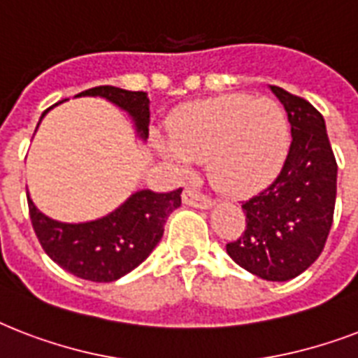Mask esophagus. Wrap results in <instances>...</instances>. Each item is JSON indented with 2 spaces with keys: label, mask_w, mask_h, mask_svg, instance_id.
Masks as SVG:
<instances>
[{
  "label": "esophagus",
  "mask_w": 358,
  "mask_h": 358,
  "mask_svg": "<svg viewBox=\"0 0 358 358\" xmlns=\"http://www.w3.org/2000/svg\"><path fill=\"white\" fill-rule=\"evenodd\" d=\"M182 201H184V204H187V206L201 208V210H208V208H212L213 204H215L210 196L202 195V193H199V191L193 189V187H187V189L184 191Z\"/></svg>",
  "instance_id": "34e87169"
}]
</instances>
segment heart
Segmentation results:
<instances>
[{"mask_svg":"<svg viewBox=\"0 0 358 358\" xmlns=\"http://www.w3.org/2000/svg\"><path fill=\"white\" fill-rule=\"evenodd\" d=\"M169 137L156 143L165 159L180 169L208 162V174L219 189L245 196L280 171L289 124L282 106L271 98L223 94L178 109L169 122Z\"/></svg>","mask_w":358,"mask_h":358,"instance_id":"obj_1","label":"heart"}]
</instances>
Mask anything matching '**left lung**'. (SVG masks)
<instances>
[{"label":"left lung","mask_w":358,"mask_h":358,"mask_svg":"<svg viewBox=\"0 0 358 358\" xmlns=\"http://www.w3.org/2000/svg\"><path fill=\"white\" fill-rule=\"evenodd\" d=\"M269 89L288 113L292 145L273 184L241 206L247 227L227 243V252L256 277L284 282L322 255L333 224L338 165L322 113L305 98Z\"/></svg>","instance_id":"8db88e82"}]
</instances>
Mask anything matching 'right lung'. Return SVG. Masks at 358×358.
<instances>
[{"label": "right lung", "instance_id": "obj_1", "mask_svg": "<svg viewBox=\"0 0 358 358\" xmlns=\"http://www.w3.org/2000/svg\"><path fill=\"white\" fill-rule=\"evenodd\" d=\"M78 96L106 98L131 117L141 141L148 139L150 100L146 92L102 85ZM50 109L42 113L41 120ZM180 195L182 189L171 193L137 189L113 212L85 223H61L48 217L33 204L29 193L27 204L36 238L55 264L85 280L113 282L134 271L156 249L167 217L182 204Z\"/></svg>", "mask_w": 358, "mask_h": 358}]
</instances>
